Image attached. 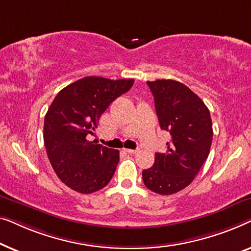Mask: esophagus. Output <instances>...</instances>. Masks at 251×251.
<instances>
[{
  "label": "esophagus",
  "instance_id": "1",
  "mask_svg": "<svg viewBox=\"0 0 251 251\" xmlns=\"http://www.w3.org/2000/svg\"><path fill=\"white\" fill-rule=\"evenodd\" d=\"M124 151L127 153H129V154H134V153L137 152V150H133V149H124Z\"/></svg>",
  "mask_w": 251,
  "mask_h": 251
}]
</instances>
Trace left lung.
I'll list each match as a JSON object with an SVG mask.
<instances>
[{"label": "left lung", "mask_w": 251, "mask_h": 251, "mask_svg": "<svg viewBox=\"0 0 251 251\" xmlns=\"http://www.w3.org/2000/svg\"><path fill=\"white\" fill-rule=\"evenodd\" d=\"M154 99L160 128L171 134L166 152L156 153L152 167L144 169V185L168 196L186 188L206 161L213 141L210 112L184 84L173 79L147 82Z\"/></svg>", "instance_id": "1"}]
</instances>
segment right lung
I'll use <instances>...</instances> for the list:
<instances>
[{"label": "right lung", "instance_id": "right-lung-1", "mask_svg": "<svg viewBox=\"0 0 251 251\" xmlns=\"http://www.w3.org/2000/svg\"><path fill=\"white\" fill-rule=\"evenodd\" d=\"M134 79L89 76L56 94L44 118V144L55 174L70 189L89 195L110 182L119 151L86 136L110 103L129 91Z\"/></svg>", "mask_w": 251, "mask_h": 251}]
</instances>
